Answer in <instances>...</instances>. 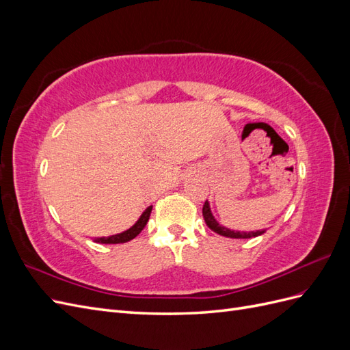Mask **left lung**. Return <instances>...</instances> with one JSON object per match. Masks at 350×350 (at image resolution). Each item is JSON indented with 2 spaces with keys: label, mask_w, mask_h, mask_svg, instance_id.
Wrapping results in <instances>:
<instances>
[{
  "label": "left lung",
  "mask_w": 350,
  "mask_h": 350,
  "mask_svg": "<svg viewBox=\"0 0 350 350\" xmlns=\"http://www.w3.org/2000/svg\"><path fill=\"white\" fill-rule=\"evenodd\" d=\"M203 217H204V221L206 225L216 232V234L225 237V238H234V239H250V238H256V237H260L262 235L264 232H266V229H260V230H250V232H241V230H234V229H229L224 225H220L219 221L216 220V217L213 216V213H211V208H210V203L208 201H206L204 206H203Z\"/></svg>",
  "instance_id": "obj_1"
}]
</instances>
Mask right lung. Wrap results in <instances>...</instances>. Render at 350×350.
<instances>
[{
    "label": "right lung",
    "mask_w": 350,
    "mask_h": 350,
    "mask_svg": "<svg viewBox=\"0 0 350 350\" xmlns=\"http://www.w3.org/2000/svg\"><path fill=\"white\" fill-rule=\"evenodd\" d=\"M152 208L153 206H149L147 207L142 216L139 217V220L135 221V224L130 228L126 229L124 232H121V234H116V235H111V237H102V238H94L93 241L98 242V243H124V242H129L131 239H134L137 235L140 234V232L144 229V226L147 225V221H149V217H150V213H152Z\"/></svg>",
    "instance_id": "add662e5"
}]
</instances>
